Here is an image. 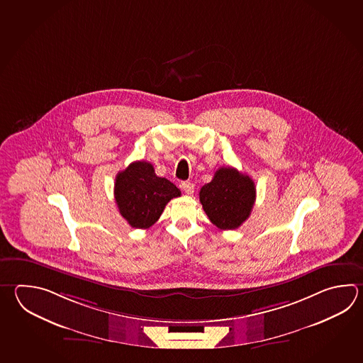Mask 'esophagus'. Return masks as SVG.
<instances>
[{
	"label": "esophagus",
	"mask_w": 363,
	"mask_h": 363,
	"mask_svg": "<svg viewBox=\"0 0 363 363\" xmlns=\"http://www.w3.org/2000/svg\"><path fill=\"white\" fill-rule=\"evenodd\" d=\"M182 190L185 191L186 194H189V195H191L194 193V184H191L190 181H185V182H182Z\"/></svg>",
	"instance_id": "1"
}]
</instances>
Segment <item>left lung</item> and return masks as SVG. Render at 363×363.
Listing matches in <instances>:
<instances>
[{
	"mask_svg": "<svg viewBox=\"0 0 363 363\" xmlns=\"http://www.w3.org/2000/svg\"><path fill=\"white\" fill-rule=\"evenodd\" d=\"M199 199L218 229H238L251 215L256 200L252 178L231 167L216 170L213 179L200 189Z\"/></svg>",
	"mask_w": 363,
	"mask_h": 363,
	"instance_id": "obj_1",
	"label": "left lung"
}]
</instances>
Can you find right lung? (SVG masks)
Wrapping results in <instances>:
<instances>
[{
	"mask_svg": "<svg viewBox=\"0 0 363 363\" xmlns=\"http://www.w3.org/2000/svg\"><path fill=\"white\" fill-rule=\"evenodd\" d=\"M115 200L120 215L135 229H148L163 213L173 198L181 196L177 186L157 177L152 164L141 160L118 172L115 179Z\"/></svg>",
	"mask_w": 363,
	"mask_h": 363,
	"instance_id": "right-lung-1",
	"label": "right lung"
}]
</instances>
